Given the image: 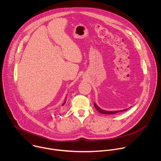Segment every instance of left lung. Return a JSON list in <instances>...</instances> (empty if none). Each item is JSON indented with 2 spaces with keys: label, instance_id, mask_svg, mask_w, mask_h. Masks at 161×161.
Instances as JSON below:
<instances>
[{
  "label": "left lung",
  "instance_id": "obj_1",
  "mask_svg": "<svg viewBox=\"0 0 161 161\" xmlns=\"http://www.w3.org/2000/svg\"><path fill=\"white\" fill-rule=\"evenodd\" d=\"M94 107H95V108L97 109V111H98L101 114H115L118 112H123V111H125L127 110L128 108L127 109H124V110H118V111H106V110H102L101 109L100 107H98L95 103H94Z\"/></svg>",
  "mask_w": 161,
  "mask_h": 161
}]
</instances>
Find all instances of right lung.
<instances>
[{"instance_id": "add662e5", "label": "right lung", "mask_w": 161, "mask_h": 161, "mask_svg": "<svg viewBox=\"0 0 161 161\" xmlns=\"http://www.w3.org/2000/svg\"><path fill=\"white\" fill-rule=\"evenodd\" d=\"M65 102H66V101H65V102H64V103H63V105H64V103H65Z\"/></svg>"}]
</instances>
